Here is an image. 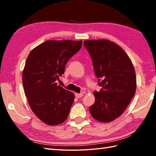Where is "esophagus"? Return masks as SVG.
Segmentation results:
<instances>
[{"label":"esophagus","mask_w":156,"mask_h":156,"mask_svg":"<svg viewBox=\"0 0 156 156\" xmlns=\"http://www.w3.org/2000/svg\"><path fill=\"white\" fill-rule=\"evenodd\" d=\"M75 96H76V97H77L78 98H80L83 97V94H82V93H80V94L75 93Z\"/></svg>","instance_id":"obj_1"}]
</instances>
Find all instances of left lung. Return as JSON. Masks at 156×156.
Masks as SVG:
<instances>
[{
    "label": "left lung",
    "instance_id": "obj_1",
    "mask_svg": "<svg viewBox=\"0 0 156 156\" xmlns=\"http://www.w3.org/2000/svg\"><path fill=\"white\" fill-rule=\"evenodd\" d=\"M84 45L90 55L99 92L89 108L96 120L108 122L122 115L136 90L133 64L121 47L106 39L88 40Z\"/></svg>",
    "mask_w": 156,
    "mask_h": 156
}]
</instances>
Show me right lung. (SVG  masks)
Wrapping results in <instances>:
<instances>
[{
	"mask_svg": "<svg viewBox=\"0 0 156 156\" xmlns=\"http://www.w3.org/2000/svg\"><path fill=\"white\" fill-rule=\"evenodd\" d=\"M82 44V41H46L28 55L23 72V88L31 110L45 124H61L68 117L74 95L56 81Z\"/></svg>",
	"mask_w": 156,
	"mask_h": 156,
	"instance_id": "right-lung-1",
	"label": "right lung"
}]
</instances>
